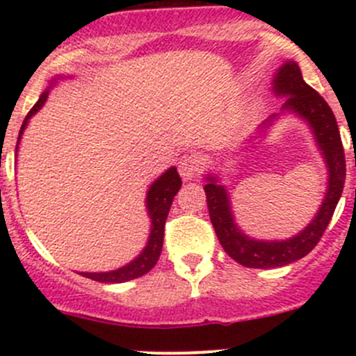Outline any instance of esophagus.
I'll list each match as a JSON object with an SVG mask.
<instances>
[{
  "instance_id": "1",
  "label": "esophagus",
  "mask_w": 356,
  "mask_h": 356,
  "mask_svg": "<svg viewBox=\"0 0 356 356\" xmlns=\"http://www.w3.org/2000/svg\"><path fill=\"white\" fill-rule=\"evenodd\" d=\"M179 174L182 175V179L189 181V179L196 177L200 174V161L196 160V156L193 155H184L179 160Z\"/></svg>"
}]
</instances>
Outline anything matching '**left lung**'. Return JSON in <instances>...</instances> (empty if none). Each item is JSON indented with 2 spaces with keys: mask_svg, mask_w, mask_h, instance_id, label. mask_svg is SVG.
I'll return each instance as SVG.
<instances>
[{
  "mask_svg": "<svg viewBox=\"0 0 356 356\" xmlns=\"http://www.w3.org/2000/svg\"><path fill=\"white\" fill-rule=\"evenodd\" d=\"M274 91L275 95L286 96L282 108L296 111L314 129L318 146L327 161L329 189L317 217L300 234L288 241H254L239 232L232 220L227 193L217 184V179L208 177L204 193L215 234L229 257L250 268L282 267L307 257L324 236L346 179V160L336 117L327 102L303 81L296 63L286 62V65L279 68L274 79Z\"/></svg>",
  "mask_w": 356,
  "mask_h": 356,
  "instance_id": "1",
  "label": "left lung"
}]
</instances>
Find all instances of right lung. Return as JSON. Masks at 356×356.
Returning a JSON list of instances; mask_svg holds the SVG:
<instances>
[{"label": "right lung", "mask_w": 356, "mask_h": 356, "mask_svg": "<svg viewBox=\"0 0 356 356\" xmlns=\"http://www.w3.org/2000/svg\"><path fill=\"white\" fill-rule=\"evenodd\" d=\"M46 98H48V91H44L41 96H39L38 103H35V105L31 108V111L27 113L22 127H20L19 141L25 125H27V120L35 113V111L41 108L42 105H44ZM19 141H17V148H19ZM181 186H182V181L181 177H179L177 170H175V168H170V170L165 172L158 181L153 182V186L149 188L146 204H148V213L149 217H152V234H149L148 246L145 248V251H143L134 261H131V264L125 265V267L118 268V270L102 272V274L81 272V275L98 282H125V281H131V279H138L141 277V275L148 274V272L155 267L158 258H160L161 246H163L165 220H167L172 200H174V196L179 193Z\"/></svg>", "instance_id": "right-lung-1"}]
</instances>
